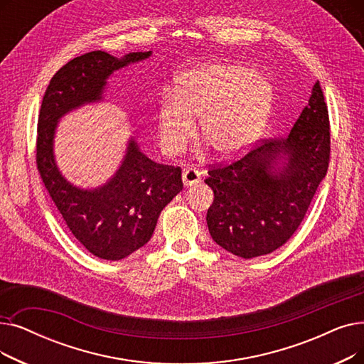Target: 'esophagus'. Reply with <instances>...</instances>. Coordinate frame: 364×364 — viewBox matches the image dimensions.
Returning <instances> with one entry per match:
<instances>
[{"mask_svg": "<svg viewBox=\"0 0 364 364\" xmlns=\"http://www.w3.org/2000/svg\"><path fill=\"white\" fill-rule=\"evenodd\" d=\"M200 181V172L198 169H184L183 171V183L186 187L198 184Z\"/></svg>", "mask_w": 364, "mask_h": 364, "instance_id": "34e87169", "label": "esophagus"}]
</instances>
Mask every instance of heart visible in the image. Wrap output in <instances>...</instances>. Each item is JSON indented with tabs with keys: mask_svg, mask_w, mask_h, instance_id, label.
<instances>
[{
	"mask_svg": "<svg viewBox=\"0 0 364 364\" xmlns=\"http://www.w3.org/2000/svg\"><path fill=\"white\" fill-rule=\"evenodd\" d=\"M274 102L271 82L240 64H200L176 78V95H165L157 108V136L168 154L180 153L195 135L221 156L248 147L263 131Z\"/></svg>",
	"mask_w": 364,
	"mask_h": 364,
	"instance_id": "obj_1",
	"label": "heart"
}]
</instances>
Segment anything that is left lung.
<instances>
[{"label": "left lung", "instance_id": "obj_1", "mask_svg": "<svg viewBox=\"0 0 364 364\" xmlns=\"http://www.w3.org/2000/svg\"><path fill=\"white\" fill-rule=\"evenodd\" d=\"M328 161V112L317 82L287 138L262 141L240 161L208 171L213 240L242 259L286 244L302 223Z\"/></svg>", "mask_w": 364, "mask_h": 364}]
</instances>
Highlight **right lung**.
Masks as SVG:
<instances>
[{
    "label": "right lung",
    "instance_id": "1",
    "mask_svg": "<svg viewBox=\"0 0 364 364\" xmlns=\"http://www.w3.org/2000/svg\"><path fill=\"white\" fill-rule=\"evenodd\" d=\"M150 56L151 50L123 58L101 50L77 56L52 77L41 102L37 126L41 180L75 240L104 260H122L150 241L161 211L183 191L181 169L153 162L131 136L114 176L102 186L83 188L59 171L55 134L58 122L73 109L104 100L114 71Z\"/></svg>",
    "mask_w": 364,
    "mask_h": 364
}]
</instances>
